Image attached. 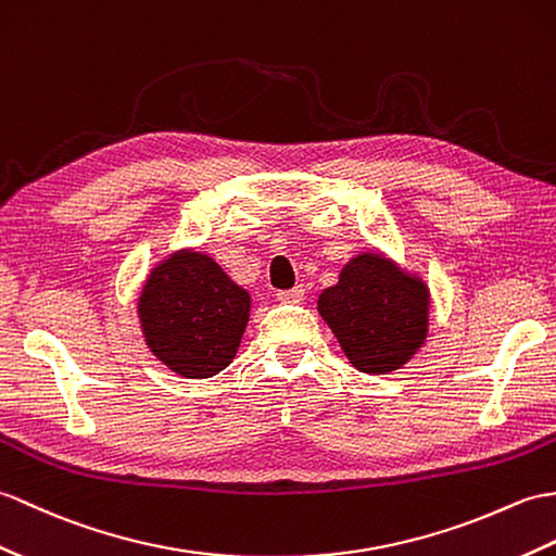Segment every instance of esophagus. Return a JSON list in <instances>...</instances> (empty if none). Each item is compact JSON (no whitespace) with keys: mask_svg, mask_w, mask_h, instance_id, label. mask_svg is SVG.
<instances>
[{"mask_svg":"<svg viewBox=\"0 0 556 556\" xmlns=\"http://www.w3.org/2000/svg\"><path fill=\"white\" fill-rule=\"evenodd\" d=\"M305 299V289L303 287H293L289 291H277V301L279 303H301Z\"/></svg>","mask_w":556,"mask_h":556,"instance_id":"1","label":"esophagus"}]
</instances>
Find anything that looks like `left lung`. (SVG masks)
Here are the masks:
<instances>
[{
  "instance_id": "8db88e82",
  "label": "left lung",
  "mask_w": 556,
  "mask_h": 556,
  "mask_svg": "<svg viewBox=\"0 0 556 556\" xmlns=\"http://www.w3.org/2000/svg\"><path fill=\"white\" fill-rule=\"evenodd\" d=\"M319 315L351 359L365 374L403 367L426 339L429 291L424 281L377 253L357 255L317 301Z\"/></svg>"
}]
</instances>
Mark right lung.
I'll use <instances>...</instances> for the list:
<instances>
[{
    "instance_id": "add662e5",
    "label": "right lung",
    "mask_w": 556,
    "mask_h": 556,
    "mask_svg": "<svg viewBox=\"0 0 556 556\" xmlns=\"http://www.w3.org/2000/svg\"><path fill=\"white\" fill-rule=\"evenodd\" d=\"M249 307V293L213 257L185 251L153 269L139 317L161 363L187 379H208L235 359Z\"/></svg>"
}]
</instances>
